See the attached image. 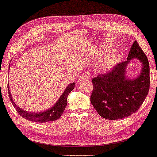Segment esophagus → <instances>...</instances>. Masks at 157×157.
I'll use <instances>...</instances> for the list:
<instances>
[{"label": "esophagus", "mask_w": 157, "mask_h": 157, "mask_svg": "<svg viewBox=\"0 0 157 157\" xmlns=\"http://www.w3.org/2000/svg\"><path fill=\"white\" fill-rule=\"evenodd\" d=\"M90 73L89 71H86V72H85L80 76V78H78V82L79 83V82H81L82 81H88L89 80L90 78Z\"/></svg>", "instance_id": "34e87169"}]
</instances>
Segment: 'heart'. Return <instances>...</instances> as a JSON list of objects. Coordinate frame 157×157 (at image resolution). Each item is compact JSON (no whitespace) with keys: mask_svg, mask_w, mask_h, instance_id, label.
<instances>
[{"mask_svg":"<svg viewBox=\"0 0 157 157\" xmlns=\"http://www.w3.org/2000/svg\"><path fill=\"white\" fill-rule=\"evenodd\" d=\"M115 60H116V58L113 56H107V57L104 58L100 63L99 69L101 71L108 70L115 63Z\"/></svg>","mask_w":157,"mask_h":157,"instance_id":"obj_1","label":"heart"}]
</instances>
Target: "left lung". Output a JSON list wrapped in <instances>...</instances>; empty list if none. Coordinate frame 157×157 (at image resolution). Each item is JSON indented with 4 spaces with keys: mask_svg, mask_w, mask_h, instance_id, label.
<instances>
[{
    "mask_svg": "<svg viewBox=\"0 0 157 157\" xmlns=\"http://www.w3.org/2000/svg\"><path fill=\"white\" fill-rule=\"evenodd\" d=\"M133 58L143 63L142 71L138 78L129 79L125 77V70ZM92 82L90 101L100 116L119 120L136 112L145 101L150 85L149 62L137 41L133 43L127 60L117 64L109 72L99 74Z\"/></svg>",
    "mask_w": 157,
    "mask_h": 157,
    "instance_id": "left-lung-1",
    "label": "left lung"
}]
</instances>
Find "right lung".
Returning a JSON list of instances; mask_svg holds the SVG:
<instances>
[{"instance_id": "add662e5", "label": "right lung", "mask_w": 157, "mask_h": 157, "mask_svg": "<svg viewBox=\"0 0 157 157\" xmlns=\"http://www.w3.org/2000/svg\"><path fill=\"white\" fill-rule=\"evenodd\" d=\"M74 88H75V83H70L67 87L65 90L64 91L63 94L61 95L60 98L58 99V101L56 102V104L54 106L51 107V109L48 110H46V111L36 113H29L25 111V110L20 109L19 107H18L17 105L14 104L13 100H12L11 94H10V92L9 86L7 85V89H8L10 99L18 113H19L21 117L25 118V120H29V121L31 122L40 123L54 121V120H58V118L61 116L62 114L63 113L64 110H65L67 104L68 94L71 90H73Z\"/></svg>"}]
</instances>
